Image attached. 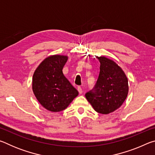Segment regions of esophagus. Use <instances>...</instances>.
<instances>
[{
	"instance_id": "34e87169",
	"label": "esophagus",
	"mask_w": 155,
	"mask_h": 155,
	"mask_svg": "<svg viewBox=\"0 0 155 155\" xmlns=\"http://www.w3.org/2000/svg\"><path fill=\"white\" fill-rule=\"evenodd\" d=\"M77 90L78 91V92H79V94L83 93V90H82V88H81V87H80V86H78V87H77Z\"/></svg>"
}]
</instances>
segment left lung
I'll list each match as a JSON object with an SVG mask.
<instances>
[{"mask_svg":"<svg viewBox=\"0 0 155 155\" xmlns=\"http://www.w3.org/2000/svg\"><path fill=\"white\" fill-rule=\"evenodd\" d=\"M101 66L96 83L85 97L96 112L108 114L122 106L128 92V79L123 70L112 60L97 57Z\"/></svg>","mask_w":155,"mask_h":155,"instance_id":"left-lung-1","label":"left lung"}]
</instances>
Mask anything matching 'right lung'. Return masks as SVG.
I'll use <instances>...</instances> for the list:
<instances>
[{"label":"right lung","instance_id":"1","mask_svg":"<svg viewBox=\"0 0 155 155\" xmlns=\"http://www.w3.org/2000/svg\"><path fill=\"white\" fill-rule=\"evenodd\" d=\"M66 56L47 57L35 70L33 77V91L44 108L52 112L66 109L78 94L63 74Z\"/></svg>","mask_w":155,"mask_h":155}]
</instances>
